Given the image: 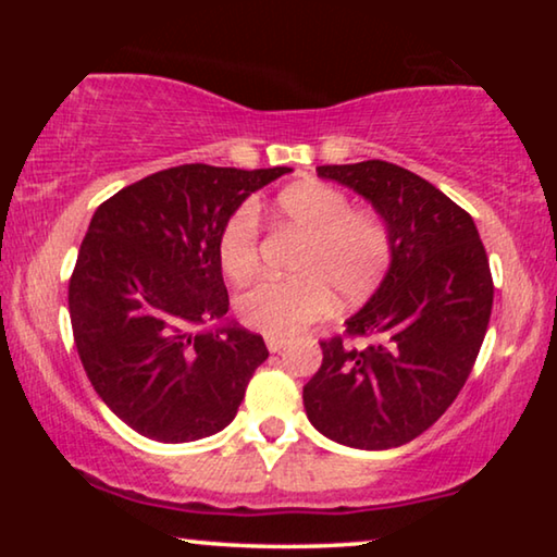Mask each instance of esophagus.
<instances>
[{"instance_id": "34e87169", "label": "esophagus", "mask_w": 557, "mask_h": 557, "mask_svg": "<svg viewBox=\"0 0 557 557\" xmlns=\"http://www.w3.org/2000/svg\"><path fill=\"white\" fill-rule=\"evenodd\" d=\"M284 345H286L284 337H265V347H269V352H278Z\"/></svg>"}]
</instances>
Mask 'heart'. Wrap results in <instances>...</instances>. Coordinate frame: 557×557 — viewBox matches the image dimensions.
Listing matches in <instances>:
<instances>
[{
	"label": "heart",
	"instance_id": "heart-1",
	"mask_svg": "<svg viewBox=\"0 0 557 557\" xmlns=\"http://www.w3.org/2000/svg\"><path fill=\"white\" fill-rule=\"evenodd\" d=\"M276 215L307 235L294 263V278H261L235 299L238 319L269 337H292L339 307L368 301L393 263V235L375 210H355L342 189L301 182L276 197ZM256 205L243 202L220 227L218 261L233 281L258 265Z\"/></svg>",
	"mask_w": 557,
	"mask_h": 557
}]
</instances>
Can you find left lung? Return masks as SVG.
<instances>
[{"instance_id":"obj_1","label":"left lung","mask_w":557,"mask_h":557,"mask_svg":"<svg viewBox=\"0 0 557 557\" xmlns=\"http://www.w3.org/2000/svg\"><path fill=\"white\" fill-rule=\"evenodd\" d=\"M385 218L391 271L347 319L344 337L322 339V368L304 385L311 425L337 444L383 451L429 431L456 400L490 326L494 284L474 220L418 174L383 159L317 166Z\"/></svg>"}]
</instances>
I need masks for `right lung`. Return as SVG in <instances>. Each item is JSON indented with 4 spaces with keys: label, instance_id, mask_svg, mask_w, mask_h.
Segmentation results:
<instances>
[{
    "label": "right lung",
    "instance_id": "add662e5",
    "mask_svg": "<svg viewBox=\"0 0 557 557\" xmlns=\"http://www.w3.org/2000/svg\"><path fill=\"white\" fill-rule=\"evenodd\" d=\"M286 172L172 166L119 189L90 220L67 286L73 339L94 391L141 436L187 444L238 413L265 342L238 324L197 326L231 307L220 227Z\"/></svg>",
    "mask_w": 557,
    "mask_h": 557
}]
</instances>
